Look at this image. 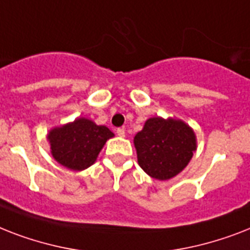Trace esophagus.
I'll return each instance as SVG.
<instances>
[{
    "label": "esophagus",
    "mask_w": 250,
    "mask_h": 250,
    "mask_svg": "<svg viewBox=\"0 0 250 250\" xmlns=\"http://www.w3.org/2000/svg\"><path fill=\"white\" fill-rule=\"evenodd\" d=\"M117 135H118V136H121V137H125V129H123V128H117Z\"/></svg>",
    "instance_id": "1"
}]
</instances>
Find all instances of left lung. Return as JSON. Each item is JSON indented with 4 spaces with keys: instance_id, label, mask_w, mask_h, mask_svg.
Returning a JSON list of instances; mask_svg holds the SVG:
<instances>
[{
    "instance_id": "obj_1",
    "label": "left lung",
    "mask_w": 250,
    "mask_h": 250,
    "mask_svg": "<svg viewBox=\"0 0 250 250\" xmlns=\"http://www.w3.org/2000/svg\"><path fill=\"white\" fill-rule=\"evenodd\" d=\"M137 161L154 179L167 180L178 175L196 150V136L189 125L175 119L150 118L135 139Z\"/></svg>"
}]
</instances>
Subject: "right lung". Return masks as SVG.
I'll list each match as a JSON object with an SVG mask.
<instances>
[{
  "instance_id": "right-lung-1",
  "label": "right lung",
  "mask_w": 250,
  "mask_h": 250,
  "mask_svg": "<svg viewBox=\"0 0 250 250\" xmlns=\"http://www.w3.org/2000/svg\"><path fill=\"white\" fill-rule=\"evenodd\" d=\"M113 136L105 125L78 118L72 123L52 129L48 139L54 160L70 170L80 171L94 164L106 140Z\"/></svg>"
}]
</instances>
